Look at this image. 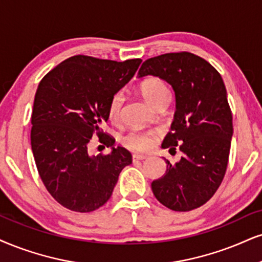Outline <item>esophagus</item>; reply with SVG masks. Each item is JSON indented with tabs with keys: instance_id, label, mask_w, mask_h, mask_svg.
Listing matches in <instances>:
<instances>
[{
	"instance_id": "34e87169",
	"label": "esophagus",
	"mask_w": 262,
	"mask_h": 262,
	"mask_svg": "<svg viewBox=\"0 0 262 262\" xmlns=\"http://www.w3.org/2000/svg\"><path fill=\"white\" fill-rule=\"evenodd\" d=\"M146 156H143V154H134V156H132V160L134 161H137V160H143V159H146Z\"/></svg>"
}]
</instances>
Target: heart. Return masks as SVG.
<instances>
[{"mask_svg":"<svg viewBox=\"0 0 262 262\" xmlns=\"http://www.w3.org/2000/svg\"><path fill=\"white\" fill-rule=\"evenodd\" d=\"M140 91L142 96L144 97V99L151 105L156 104L163 97L170 96L169 87L166 86V83L161 81L160 79H156V77L144 80L141 83ZM121 104V92H115L111 97L108 105H106V116H108V119L112 122H118L119 119H120ZM156 141L157 134L153 131H131L122 137L121 143L125 148L132 151L143 153V151L150 150L154 147V144H156Z\"/></svg>","mask_w":262,"mask_h":262,"instance_id":"obj_1","label":"heart"}]
</instances>
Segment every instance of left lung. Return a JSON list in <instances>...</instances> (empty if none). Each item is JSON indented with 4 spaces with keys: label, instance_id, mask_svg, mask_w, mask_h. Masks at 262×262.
<instances>
[{
    "label": "left lung",
    "instance_id": "1",
    "mask_svg": "<svg viewBox=\"0 0 262 262\" xmlns=\"http://www.w3.org/2000/svg\"><path fill=\"white\" fill-rule=\"evenodd\" d=\"M158 76L172 86L175 119L161 147L181 160H166V172L151 182V190L173 211H190L215 194L227 169L233 135L232 112L220 73L190 52L160 54L143 62L138 76Z\"/></svg>",
    "mask_w": 262,
    "mask_h": 262
}]
</instances>
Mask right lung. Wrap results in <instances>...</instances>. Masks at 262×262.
<instances>
[{"label":"right lung","mask_w":262,"mask_h":262,"mask_svg":"<svg viewBox=\"0 0 262 262\" xmlns=\"http://www.w3.org/2000/svg\"><path fill=\"white\" fill-rule=\"evenodd\" d=\"M142 60L70 57L38 83L31 114V149L42 182L64 208L91 212L112 196L119 175L132 163L125 148L103 132L109 99L131 80ZM97 136L111 155L88 156Z\"/></svg>","instance_id":"right-lung-1"}]
</instances>
